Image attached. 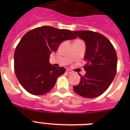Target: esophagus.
Listing matches in <instances>:
<instances>
[{"label":"esophagus","mask_w":130,"mask_h":130,"mask_svg":"<svg viewBox=\"0 0 130 130\" xmlns=\"http://www.w3.org/2000/svg\"><path fill=\"white\" fill-rule=\"evenodd\" d=\"M66 72L68 73H73V72H72V70H69V69H67V70H66Z\"/></svg>","instance_id":"esophagus-1"}]
</instances>
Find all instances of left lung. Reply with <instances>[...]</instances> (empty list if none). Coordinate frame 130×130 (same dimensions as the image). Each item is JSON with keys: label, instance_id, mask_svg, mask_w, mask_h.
<instances>
[{"label": "left lung", "instance_id": "1", "mask_svg": "<svg viewBox=\"0 0 130 130\" xmlns=\"http://www.w3.org/2000/svg\"><path fill=\"white\" fill-rule=\"evenodd\" d=\"M85 43V75L73 87L79 96L94 98L109 88L117 73V56L112 43L104 35L89 30L73 31Z\"/></svg>", "mask_w": 130, "mask_h": 130}]
</instances>
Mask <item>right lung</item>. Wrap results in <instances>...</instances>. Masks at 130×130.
Masks as SVG:
<instances>
[{"instance_id": "obj_1", "label": "right lung", "mask_w": 130, "mask_h": 130, "mask_svg": "<svg viewBox=\"0 0 130 130\" xmlns=\"http://www.w3.org/2000/svg\"><path fill=\"white\" fill-rule=\"evenodd\" d=\"M76 36L71 30L50 26L34 28L23 36L14 53V70L18 81L28 92L43 95L53 88L58 76L66 71L49 63V55L65 40Z\"/></svg>"}]
</instances>
